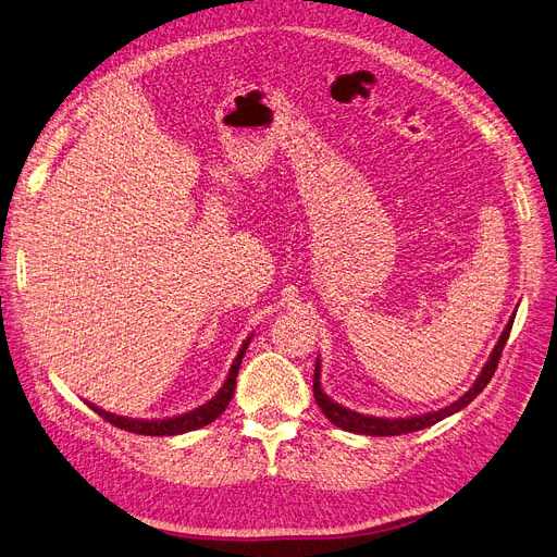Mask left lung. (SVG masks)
Wrapping results in <instances>:
<instances>
[{"label":"left lung","instance_id":"8db88e82","mask_svg":"<svg viewBox=\"0 0 557 557\" xmlns=\"http://www.w3.org/2000/svg\"><path fill=\"white\" fill-rule=\"evenodd\" d=\"M512 323H515V313L510 323L505 325L498 344L494 346L492 350V357L485 364V369H482V373L478 375V380L473 382L471 389L462 396L457 398L455 403H450L448 407L440 409V412H430V414H421V417H409V419H380V417H367V414H357L352 412V409H346L338 403L330 400L325 396V392L321 389V361L317 359V369H313V398H317L319 407L323 409V414L342 430H348V432H355V434H371V437H396V434H407V432H417V430H423V428H430L434 423H440L442 419L459 412V409L467 407L482 389H485L487 382L492 380L494 371L498 369V359L503 355V348H505V342L507 336H510V330H512Z\"/></svg>","mask_w":557,"mask_h":557}]
</instances>
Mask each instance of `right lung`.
Segmentation results:
<instances>
[{
  "instance_id": "right-lung-1",
  "label": "right lung",
  "mask_w": 557,
  "mask_h": 557,
  "mask_svg": "<svg viewBox=\"0 0 557 557\" xmlns=\"http://www.w3.org/2000/svg\"><path fill=\"white\" fill-rule=\"evenodd\" d=\"M250 338H246V344L240 346L234 364L230 369V375L223 384V389L215 394L209 403L200 405L193 409V412H186V414H180V417H173V419H157V421H143V419H125V417H115L111 412H104L102 407L88 403L95 412H98L104 421H109L111 425L120 428V430H127V432H134V434H150V437H171V434H182V432H190V430H198V428H205L209 425L211 421L219 419L225 407L230 405L232 396H234V389H236V375H238V367H240V359H244L246 350H248V344Z\"/></svg>"
}]
</instances>
